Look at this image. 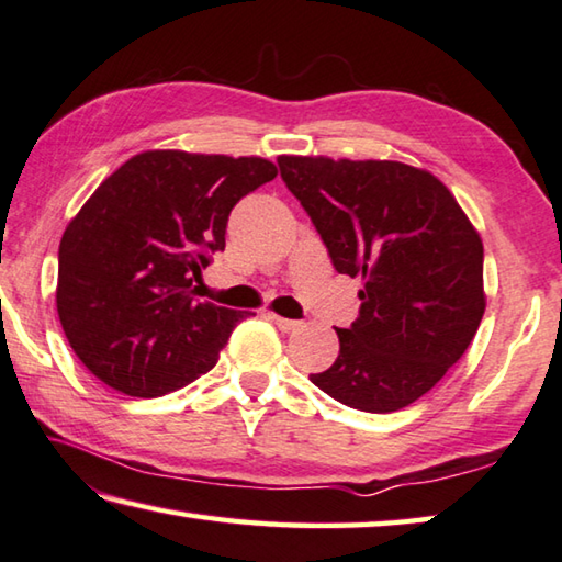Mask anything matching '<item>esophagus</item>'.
<instances>
[{
  "label": "esophagus",
  "mask_w": 562,
  "mask_h": 562,
  "mask_svg": "<svg viewBox=\"0 0 562 562\" xmlns=\"http://www.w3.org/2000/svg\"><path fill=\"white\" fill-rule=\"evenodd\" d=\"M270 319L274 322V326H278L280 331H284V334H290V331H297L300 326H302V322H294V319H284V316H280V314H270Z\"/></svg>",
  "instance_id": "34e87169"
}]
</instances>
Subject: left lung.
Listing matches in <instances>:
<instances>
[{
  "label": "left lung",
  "mask_w": 562,
  "mask_h": 562,
  "mask_svg": "<svg viewBox=\"0 0 562 562\" xmlns=\"http://www.w3.org/2000/svg\"><path fill=\"white\" fill-rule=\"evenodd\" d=\"M361 310L310 381L363 413H395L442 381L484 316V246L445 183L387 159H278Z\"/></svg>",
  "instance_id": "1"
}]
</instances>
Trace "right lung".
<instances>
[{
    "mask_svg": "<svg viewBox=\"0 0 562 562\" xmlns=\"http://www.w3.org/2000/svg\"><path fill=\"white\" fill-rule=\"evenodd\" d=\"M278 177L262 157L149 149L95 189L58 246L56 307L86 369L132 397L211 371L250 312L199 302L236 203Z\"/></svg>",
    "mask_w": 562,
    "mask_h": 562,
    "instance_id": "1",
    "label": "right lung"
}]
</instances>
